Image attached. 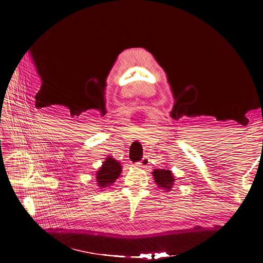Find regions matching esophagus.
I'll list each match as a JSON object with an SVG mask.
<instances>
[{
  "label": "esophagus",
  "mask_w": 263,
  "mask_h": 263,
  "mask_svg": "<svg viewBox=\"0 0 263 263\" xmlns=\"http://www.w3.org/2000/svg\"><path fill=\"white\" fill-rule=\"evenodd\" d=\"M149 158H147V157H145V158H142V160L138 163V166L139 168H141V169H145V168H147V166L149 165Z\"/></svg>",
  "instance_id": "obj_1"
}]
</instances>
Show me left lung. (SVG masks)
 Segmentation results:
<instances>
[{"label":"left lung","instance_id":"8db88e82","mask_svg":"<svg viewBox=\"0 0 263 263\" xmlns=\"http://www.w3.org/2000/svg\"><path fill=\"white\" fill-rule=\"evenodd\" d=\"M154 180L158 187L164 191V192H170L174 184V176L171 170L168 168H160V169H155L153 171Z\"/></svg>","mask_w":263,"mask_h":263}]
</instances>
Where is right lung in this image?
<instances>
[{"label": "right lung", "instance_id": "obj_1", "mask_svg": "<svg viewBox=\"0 0 263 263\" xmlns=\"http://www.w3.org/2000/svg\"><path fill=\"white\" fill-rule=\"evenodd\" d=\"M122 165L117 160L112 157L108 156L105 158V161H103L102 165L97 171V184L101 191L106 187H109L117 178L121 176L122 173Z\"/></svg>", "mask_w": 263, "mask_h": 263}]
</instances>
